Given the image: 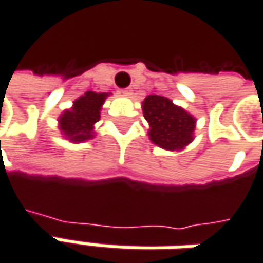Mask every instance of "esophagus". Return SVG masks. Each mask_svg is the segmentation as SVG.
Segmentation results:
<instances>
[{
	"label": "esophagus",
	"instance_id": "obj_1",
	"mask_svg": "<svg viewBox=\"0 0 263 263\" xmlns=\"http://www.w3.org/2000/svg\"><path fill=\"white\" fill-rule=\"evenodd\" d=\"M119 91H121V95L122 96H129L132 93V90L129 88V87H128V88H121Z\"/></svg>",
	"mask_w": 263,
	"mask_h": 263
}]
</instances>
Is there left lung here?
I'll return each mask as SVG.
<instances>
[{
  "label": "left lung",
  "instance_id": "8db88e82",
  "mask_svg": "<svg viewBox=\"0 0 263 263\" xmlns=\"http://www.w3.org/2000/svg\"><path fill=\"white\" fill-rule=\"evenodd\" d=\"M142 112L149 123V138L161 148H183L192 141L195 119L166 97L147 96L142 103Z\"/></svg>",
  "mask_w": 263,
  "mask_h": 263
}]
</instances>
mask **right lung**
Returning a JSON list of instances; mask_svg holds the SVG:
<instances>
[{
    "label": "right lung",
    "instance_id": "add662e5",
    "mask_svg": "<svg viewBox=\"0 0 263 263\" xmlns=\"http://www.w3.org/2000/svg\"><path fill=\"white\" fill-rule=\"evenodd\" d=\"M104 93L87 91L74 102L71 110L59 118L61 131L71 141H84L91 138L93 125L100 119V107L106 99Z\"/></svg>",
    "mask_w": 263,
    "mask_h": 263
}]
</instances>
